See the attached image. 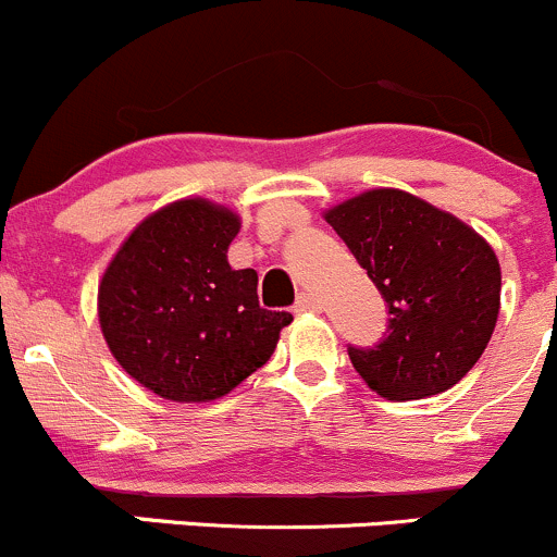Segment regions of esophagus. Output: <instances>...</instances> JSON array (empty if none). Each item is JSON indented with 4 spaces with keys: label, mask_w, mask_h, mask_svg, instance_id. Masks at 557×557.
<instances>
[{
    "label": "esophagus",
    "mask_w": 557,
    "mask_h": 557,
    "mask_svg": "<svg viewBox=\"0 0 557 557\" xmlns=\"http://www.w3.org/2000/svg\"><path fill=\"white\" fill-rule=\"evenodd\" d=\"M296 312H320V301L312 294H301L294 305Z\"/></svg>",
    "instance_id": "obj_1"
}]
</instances>
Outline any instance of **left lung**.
Here are the masks:
<instances>
[{
  "label": "left lung",
  "instance_id": "left-lung-1",
  "mask_svg": "<svg viewBox=\"0 0 557 557\" xmlns=\"http://www.w3.org/2000/svg\"><path fill=\"white\" fill-rule=\"evenodd\" d=\"M387 307L374 347H347L356 372L391 401L436 396L466 377L496 329L502 269L491 245L429 201L367 190L325 212Z\"/></svg>",
  "mask_w": 557,
  "mask_h": 557
}]
</instances>
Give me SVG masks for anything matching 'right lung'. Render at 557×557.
Returning <instances> with one entry per match:
<instances>
[{
  "label": "right lung",
  "mask_w": 557,
  "mask_h": 557,
  "mask_svg": "<svg viewBox=\"0 0 557 557\" xmlns=\"http://www.w3.org/2000/svg\"><path fill=\"white\" fill-rule=\"evenodd\" d=\"M239 218L183 199L145 218L107 267L99 323L115 361L170 401H212L272 358L290 312L258 305L256 269L226 252Z\"/></svg>",
  "instance_id": "right-lung-1"
}]
</instances>
